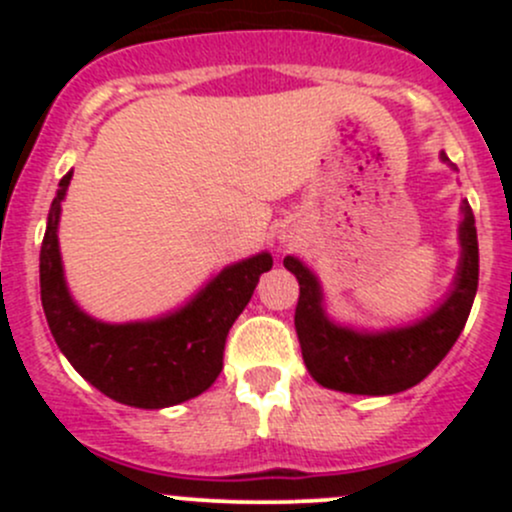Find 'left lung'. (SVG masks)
<instances>
[{
    "mask_svg": "<svg viewBox=\"0 0 512 512\" xmlns=\"http://www.w3.org/2000/svg\"><path fill=\"white\" fill-rule=\"evenodd\" d=\"M443 160L446 153H443ZM461 267L451 297L414 327L381 334H359L324 317L317 277L294 257L285 267L299 280L294 309L302 359L314 381L344 394L386 396L426 379L461 337L478 289V232L471 205L463 200Z\"/></svg>",
    "mask_w": 512,
    "mask_h": 512,
    "instance_id": "8db88e82",
    "label": "left lung"
}]
</instances>
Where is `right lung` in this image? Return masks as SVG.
<instances>
[{
  "label": "right lung",
  "instance_id": "add662e5",
  "mask_svg": "<svg viewBox=\"0 0 512 512\" xmlns=\"http://www.w3.org/2000/svg\"><path fill=\"white\" fill-rule=\"evenodd\" d=\"M69 180L66 173L56 190L39 255L41 307L59 349L89 384L126 406L165 409L203 394L223 371L227 332L272 257L262 252L227 267L188 307L156 322H96L69 297L61 270L56 225Z\"/></svg>",
  "mask_w": 512,
  "mask_h": 512
}]
</instances>
